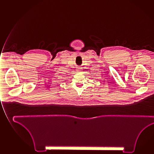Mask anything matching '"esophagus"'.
<instances>
[{
	"mask_svg": "<svg viewBox=\"0 0 154 154\" xmlns=\"http://www.w3.org/2000/svg\"><path fill=\"white\" fill-rule=\"evenodd\" d=\"M81 69H82V68H81L80 67H78V68H77V69L76 70H77V72H79V71H80V70H81Z\"/></svg>",
	"mask_w": 154,
	"mask_h": 154,
	"instance_id": "1",
	"label": "esophagus"
}]
</instances>
